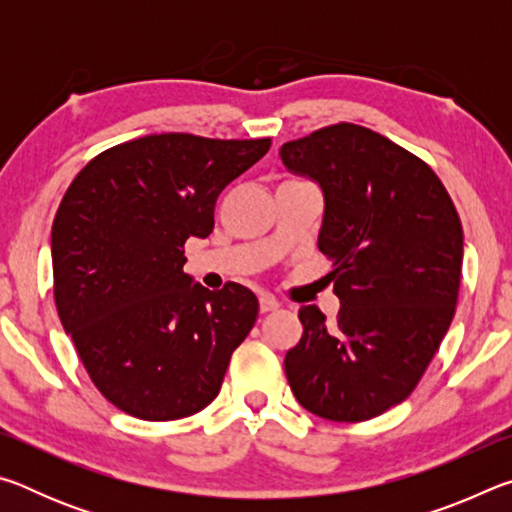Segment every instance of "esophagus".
Listing matches in <instances>:
<instances>
[{
    "instance_id": "34e87169",
    "label": "esophagus",
    "mask_w": 512,
    "mask_h": 512,
    "mask_svg": "<svg viewBox=\"0 0 512 512\" xmlns=\"http://www.w3.org/2000/svg\"><path fill=\"white\" fill-rule=\"evenodd\" d=\"M277 307H280V302H277L273 296L259 298V309H262V314H266V311H275Z\"/></svg>"
}]
</instances>
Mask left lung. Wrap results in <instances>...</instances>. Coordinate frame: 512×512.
<instances>
[{
    "mask_svg": "<svg viewBox=\"0 0 512 512\" xmlns=\"http://www.w3.org/2000/svg\"><path fill=\"white\" fill-rule=\"evenodd\" d=\"M280 158L323 192L318 248L341 300L334 323L300 309L305 332L284 372L318 418L370 420L411 395L452 325L461 219L429 164L370 128H320Z\"/></svg>",
    "mask_w": 512,
    "mask_h": 512,
    "instance_id": "8db88e82",
    "label": "left lung"
}]
</instances>
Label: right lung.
<instances>
[{
	"label": "right lung",
	"mask_w": 512,
	"mask_h": 512,
	"mask_svg": "<svg viewBox=\"0 0 512 512\" xmlns=\"http://www.w3.org/2000/svg\"><path fill=\"white\" fill-rule=\"evenodd\" d=\"M271 140L146 135L99 153L51 228L54 300L94 386L140 420H178L221 391L253 329L255 293L183 271L185 241L214 228L216 198Z\"/></svg>",
	"instance_id": "1"
}]
</instances>
